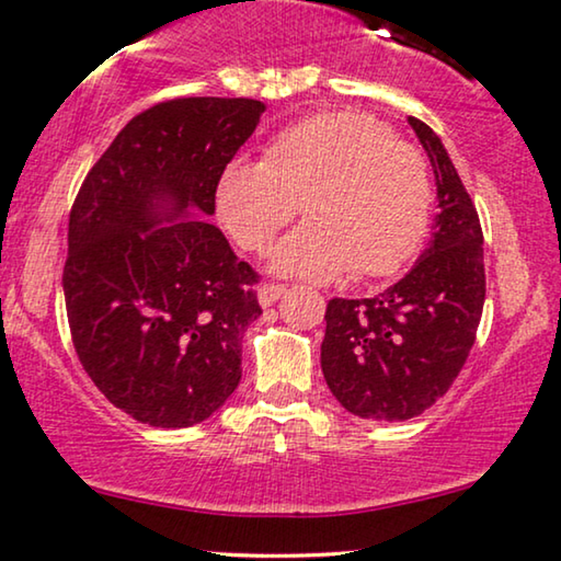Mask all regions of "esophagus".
<instances>
[{"mask_svg":"<svg viewBox=\"0 0 561 561\" xmlns=\"http://www.w3.org/2000/svg\"><path fill=\"white\" fill-rule=\"evenodd\" d=\"M284 291H287L284 284H262V287H259V302H262L264 307H270V305L277 302Z\"/></svg>","mask_w":561,"mask_h":561,"instance_id":"obj_1","label":"esophagus"}]
</instances>
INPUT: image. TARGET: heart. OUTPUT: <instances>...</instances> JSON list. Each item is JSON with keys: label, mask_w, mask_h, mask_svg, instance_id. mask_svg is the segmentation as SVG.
Listing matches in <instances>:
<instances>
[{"label": "heart", "mask_w": 561, "mask_h": 561, "mask_svg": "<svg viewBox=\"0 0 561 561\" xmlns=\"http://www.w3.org/2000/svg\"><path fill=\"white\" fill-rule=\"evenodd\" d=\"M307 224L274 251V270L305 279L399 272L430 228L432 180L424 157L389 124L363 112H325L287 126L262 162H228L216 183L220 224L264 254L297 216Z\"/></svg>", "instance_id": "heart-1"}]
</instances>
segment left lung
I'll return each instance as SVG.
<instances>
[{
  "instance_id": "1",
  "label": "left lung",
  "mask_w": 561,
  "mask_h": 561,
  "mask_svg": "<svg viewBox=\"0 0 561 561\" xmlns=\"http://www.w3.org/2000/svg\"><path fill=\"white\" fill-rule=\"evenodd\" d=\"M437 183L430 247L393 287L328 302L320 363L333 397L360 420L404 422L430 409L460 374L485 302L483 231L447 149L409 116Z\"/></svg>"
}]
</instances>
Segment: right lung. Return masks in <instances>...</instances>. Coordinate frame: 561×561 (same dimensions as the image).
<instances>
[{
    "label": "right lung",
    "instance_id": "right-lung-1",
    "mask_svg": "<svg viewBox=\"0 0 561 561\" xmlns=\"http://www.w3.org/2000/svg\"><path fill=\"white\" fill-rule=\"evenodd\" d=\"M262 114L254 99L154 104L116 134L70 208L73 348L99 391L141 424L193 427L241 381V337L262 314L259 274L203 218Z\"/></svg>",
    "mask_w": 561,
    "mask_h": 561
}]
</instances>
